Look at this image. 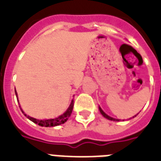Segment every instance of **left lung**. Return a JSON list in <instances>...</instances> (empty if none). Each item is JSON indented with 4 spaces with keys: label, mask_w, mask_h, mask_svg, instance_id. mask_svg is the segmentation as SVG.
<instances>
[{
    "label": "left lung",
    "mask_w": 161,
    "mask_h": 161,
    "mask_svg": "<svg viewBox=\"0 0 161 161\" xmlns=\"http://www.w3.org/2000/svg\"><path fill=\"white\" fill-rule=\"evenodd\" d=\"M99 111H100L101 114L103 115V117H104V118H106V119H108L113 120V121H119V119H114V118L110 117V116H108V114H106L105 113L103 112V110H102V108H101L100 107H99ZM135 116H136V115H135V116H133V118L135 117Z\"/></svg>",
    "instance_id": "1"
}]
</instances>
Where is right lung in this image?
<instances>
[{"label": "right lung", "mask_w": 161, "mask_h": 161, "mask_svg": "<svg viewBox=\"0 0 161 161\" xmlns=\"http://www.w3.org/2000/svg\"><path fill=\"white\" fill-rule=\"evenodd\" d=\"M15 93H16V98H17V93H16V89H15ZM17 102L19 103V101H17ZM73 104H74V103H73V100H72L71 104L69 105V107H68V108L67 109V111H66L63 114L60 115L59 117L55 118V119H51L45 120L36 119H34V118L32 117H30V116L26 115V114L22 111V109H21V108H21V112L25 114V116H26L27 119H29L31 120V121H32L33 123H35V124H37V125H40V126H42V127H53V126H58V125H62V124H64V123L68 119V118L70 117L71 114H72V111H73Z\"/></svg>", "instance_id": "right-lung-1"}]
</instances>
